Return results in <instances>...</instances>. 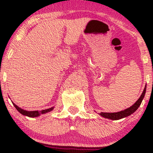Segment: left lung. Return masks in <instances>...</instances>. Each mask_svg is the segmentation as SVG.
I'll return each instance as SVG.
<instances>
[{
  "label": "left lung",
  "mask_w": 153,
  "mask_h": 153,
  "mask_svg": "<svg viewBox=\"0 0 153 153\" xmlns=\"http://www.w3.org/2000/svg\"><path fill=\"white\" fill-rule=\"evenodd\" d=\"M145 92H146V86H145V89H144L143 94L140 96V99L135 102V103L132 105L131 107L127 108V109L122 111L116 112V113H106V112H101V114H99L100 115L102 116L103 117L105 118L112 119V120H118V119L124 118V117H127L128 116L131 115V114H133L134 112L139 108V106L141 104L142 101L144 99V96L145 95Z\"/></svg>",
  "instance_id": "1"
}]
</instances>
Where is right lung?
Returning a JSON list of instances; mask_svg holds the SVG:
<instances>
[{"label": "right lung", "mask_w": 153, "mask_h": 153, "mask_svg": "<svg viewBox=\"0 0 153 153\" xmlns=\"http://www.w3.org/2000/svg\"><path fill=\"white\" fill-rule=\"evenodd\" d=\"M13 106L16 107V108L17 110L19 111V112H20L21 114L23 115H25V116H27V117H38V116H39L40 114H45L47 113V112H49L50 111H52L53 109V108H47V109H45V110H42L40 111H27L26 110H24L22 109V108H19V106H17L15 104V103H13Z\"/></svg>", "instance_id": "1"}]
</instances>
